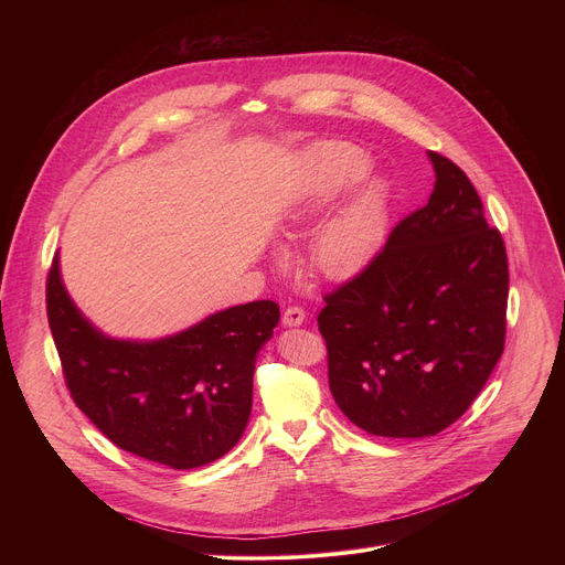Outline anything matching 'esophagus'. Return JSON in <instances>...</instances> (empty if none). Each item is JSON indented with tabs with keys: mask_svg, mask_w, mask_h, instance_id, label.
<instances>
[{
	"mask_svg": "<svg viewBox=\"0 0 565 565\" xmlns=\"http://www.w3.org/2000/svg\"><path fill=\"white\" fill-rule=\"evenodd\" d=\"M306 321V310L299 306H288L281 315V324L284 327H301Z\"/></svg>",
	"mask_w": 565,
	"mask_h": 565,
	"instance_id": "1",
	"label": "esophagus"
}]
</instances>
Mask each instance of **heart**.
I'll use <instances>...</instances> for the list:
<instances>
[{"instance_id":"1","label":"heart","mask_w":565,"mask_h":565,"mask_svg":"<svg viewBox=\"0 0 565 565\" xmlns=\"http://www.w3.org/2000/svg\"><path fill=\"white\" fill-rule=\"evenodd\" d=\"M371 168L364 149L351 142L324 140L310 147L303 156L301 177L284 199L279 227L295 234L312 214L324 210ZM391 203L384 179H366L355 194L315 232L310 246L312 268L329 279H344L358 273L375 253L388 225Z\"/></svg>"}]
</instances>
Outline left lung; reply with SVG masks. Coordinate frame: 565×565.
<instances>
[{
  "mask_svg": "<svg viewBox=\"0 0 565 565\" xmlns=\"http://www.w3.org/2000/svg\"><path fill=\"white\" fill-rule=\"evenodd\" d=\"M427 156L436 172L427 205L393 227L317 317L338 407L384 438L436 436L456 423L505 347L503 238L467 174Z\"/></svg>",
  "mask_w": 565,
  "mask_h": 565,
  "instance_id": "obj_1",
  "label": "left lung"
}]
</instances>
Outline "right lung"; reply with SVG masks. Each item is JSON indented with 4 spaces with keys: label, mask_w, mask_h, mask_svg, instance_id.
I'll return each instance as SVG.
<instances>
[{
    "label": "right lung",
    "mask_w": 565,
    "mask_h": 565,
    "mask_svg": "<svg viewBox=\"0 0 565 565\" xmlns=\"http://www.w3.org/2000/svg\"><path fill=\"white\" fill-rule=\"evenodd\" d=\"M46 312L79 412L120 449L172 469L203 467L238 443L253 412L257 355L279 324V306L264 299L160 340L111 338L66 292L60 257Z\"/></svg>",
    "instance_id": "obj_1"
}]
</instances>
